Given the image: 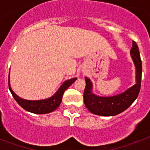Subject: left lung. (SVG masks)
<instances>
[{"label": "left lung", "instance_id": "obj_1", "mask_svg": "<svg viewBox=\"0 0 150 150\" xmlns=\"http://www.w3.org/2000/svg\"><path fill=\"white\" fill-rule=\"evenodd\" d=\"M130 55L135 67V84L121 93L110 96L96 95L93 91V84L90 79L85 78L86 88L83 94V100L86 108L92 114L105 117L114 116L128 109L136 100L141 87L142 61L140 59L139 47L135 41H132Z\"/></svg>", "mask_w": 150, "mask_h": 150}]
</instances>
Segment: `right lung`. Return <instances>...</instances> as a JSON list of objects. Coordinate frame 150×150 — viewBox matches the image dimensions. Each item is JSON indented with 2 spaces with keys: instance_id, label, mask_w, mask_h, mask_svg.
Returning <instances> with one entry per match:
<instances>
[{
  "instance_id": "obj_1",
  "label": "right lung",
  "mask_w": 150,
  "mask_h": 150,
  "mask_svg": "<svg viewBox=\"0 0 150 150\" xmlns=\"http://www.w3.org/2000/svg\"><path fill=\"white\" fill-rule=\"evenodd\" d=\"M76 79L77 78H73L71 79L66 80L53 96L49 98L37 100H29L21 98L13 91L10 83V71H9V76H8V86H9V89H10L11 93L12 94L13 97L23 109L33 114H43L54 111L60 106L64 91L73 82H75Z\"/></svg>"
}]
</instances>
